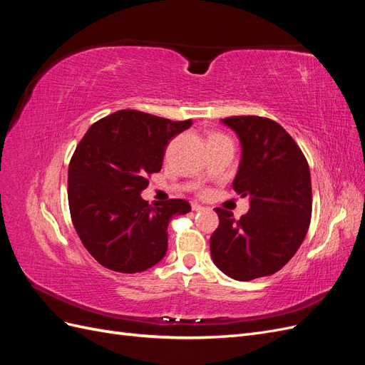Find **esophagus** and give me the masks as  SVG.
<instances>
[{"instance_id": "esophagus-1", "label": "esophagus", "mask_w": 365, "mask_h": 365, "mask_svg": "<svg viewBox=\"0 0 365 365\" xmlns=\"http://www.w3.org/2000/svg\"><path fill=\"white\" fill-rule=\"evenodd\" d=\"M192 210L193 212H201V210H204V207L197 202H192Z\"/></svg>"}]
</instances>
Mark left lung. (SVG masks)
<instances>
[{
	"mask_svg": "<svg viewBox=\"0 0 365 365\" xmlns=\"http://www.w3.org/2000/svg\"><path fill=\"white\" fill-rule=\"evenodd\" d=\"M242 146L233 189L250 196L248 213L215 208L219 227L210 237L216 267L248 282L282 269L306 237L312 215L311 172L302 149L279 123L257 115L222 118Z\"/></svg>",
	"mask_w": 365,
	"mask_h": 365,
	"instance_id": "left-lung-1",
	"label": "left lung"
}]
</instances>
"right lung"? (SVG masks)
Segmentation results:
<instances>
[{"mask_svg":"<svg viewBox=\"0 0 365 365\" xmlns=\"http://www.w3.org/2000/svg\"><path fill=\"white\" fill-rule=\"evenodd\" d=\"M192 126L135 109H121L86 130L68 165L73 225L102 267L134 274L168 251V225L190 212L184 200L148 204L141 192L161 170L169 141Z\"/></svg>","mask_w":365,"mask_h":365,"instance_id":"obj_1","label":"right lung"}]
</instances>
